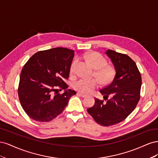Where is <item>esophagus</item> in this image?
<instances>
[{"label": "esophagus", "instance_id": "esophagus-1", "mask_svg": "<svg viewBox=\"0 0 158 158\" xmlns=\"http://www.w3.org/2000/svg\"><path fill=\"white\" fill-rule=\"evenodd\" d=\"M77 94H78V95H80V97H82V98H85V97H86V95H84V94H82V93L78 92V93H77Z\"/></svg>", "mask_w": 158, "mask_h": 158}]
</instances>
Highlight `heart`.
<instances>
[{"label":"heart","mask_w":158,"mask_h":158,"mask_svg":"<svg viewBox=\"0 0 158 158\" xmlns=\"http://www.w3.org/2000/svg\"><path fill=\"white\" fill-rule=\"evenodd\" d=\"M87 60L94 69L96 70L95 76L102 83H106L111 79L113 70L111 67L107 66V60L103 56L98 52H89L86 55ZM78 63V59H76L70 66V71L74 73L76 70V66ZM99 85L98 81L95 79L80 78L74 84V88L79 92L84 94H89L93 90L97 88Z\"/></svg>","instance_id":"b5f03b06"}]
</instances>
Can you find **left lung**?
<instances>
[{"mask_svg":"<svg viewBox=\"0 0 158 158\" xmlns=\"http://www.w3.org/2000/svg\"><path fill=\"white\" fill-rule=\"evenodd\" d=\"M106 54L111 59L115 74L112 81L99 91L105 102L95 98L94 106L87 111L95 122L102 126H111L123 121L136 107L140 99L142 78L137 66L128 55L113 50Z\"/></svg>","mask_w":158,"mask_h":158,"instance_id":"1","label":"left lung"}]
</instances>
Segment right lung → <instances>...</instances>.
Returning <instances> with one entry per match:
<instances>
[{"mask_svg": "<svg viewBox=\"0 0 158 158\" xmlns=\"http://www.w3.org/2000/svg\"><path fill=\"white\" fill-rule=\"evenodd\" d=\"M74 51L63 47L36 52L22 70L18 97L26 114L33 120L49 122L64 111L70 98L76 94L66 89ZM59 87L64 89L58 93ZM60 89V90H61Z\"/></svg>", "mask_w": 158, "mask_h": 158, "instance_id": "right-lung-1", "label": "right lung"}]
</instances>
